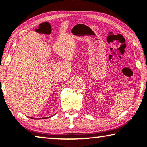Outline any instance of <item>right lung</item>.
<instances>
[{
	"label": "right lung",
	"instance_id": "right-lung-1",
	"mask_svg": "<svg viewBox=\"0 0 147 147\" xmlns=\"http://www.w3.org/2000/svg\"><path fill=\"white\" fill-rule=\"evenodd\" d=\"M50 117H52V116H50ZM50 118V117H46V118H44H44ZM32 119H34V118H32Z\"/></svg>",
	"mask_w": 147,
	"mask_h": 147
}]
</instances>
